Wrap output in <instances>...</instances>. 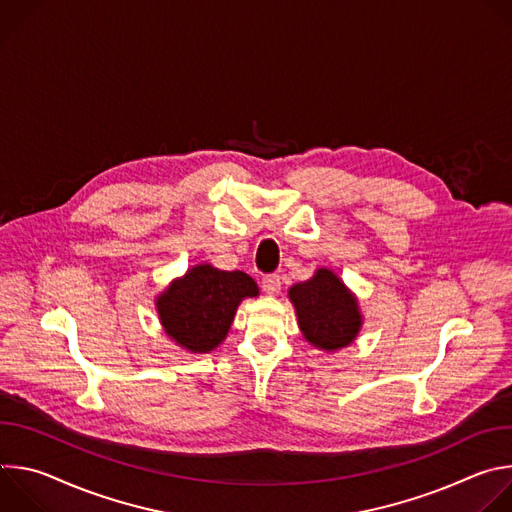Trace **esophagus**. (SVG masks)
<instances>
[{"label":"esophagus","instance_id":"1","mask_svg":"<svg viewBox=\"0 0 512 512\" xmlns=\"http://www.w3.org/2000/svg\"><path fill=\"white\" fill-rule=\"evenodd\" d=\"M261 287L267 296H277L281 291V277L277 273H269L261 279Z\"/></svg>","mask_w":512,"mask_h":512}]
</instances>
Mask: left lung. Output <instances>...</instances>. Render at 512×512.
<instances>
[{"instance_id":"8db88e82","label":"left lung","mask_w":512,"mask_h":512,"mask_svg":"<svg viewBox=\"0 0 512 512\" xmlns=\"http://www.w3.org/2000/svg\"><path fill=\"white\" fill-rule=\"evenodd\" d=\"M289 300L296 306L306 340L318 348L338 350L358 334L356 300L328 269H320L312 279L291 287Z\"/></svg>"}]
</instances>
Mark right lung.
I'll return each mask as SVG.
<instances>
[{"label": "right lung", "instance_id": "obj_1", "mask_svg": "<svg viewBox=\"0 0 512 512\" xmlns=\"http://www.w3.org/2000/svg\"><path fill=\"white\" fill-rule=\"evenodd\" d=\"M259 294L243 271H221L212 265L192 267L158 300L168 336L192 352H208L223 342L243 298Z\"/></svg>", "mask_w": 512, "mask_h": 512}]
</instances>
